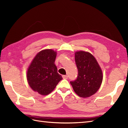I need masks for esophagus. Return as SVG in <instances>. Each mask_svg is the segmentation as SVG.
I'll list each match as a JSON object with an SVG mask.
<instances>
[{"label": "esophagus", "mask_w": 128, "mask_h": 128, "mask_svg": "<svg viewBox=\"0 0 128 128\" xmlns=\"http://www.w3.org/2000/svg\"><path fill=\"white\" fill-rule=\"evenodd\" d=\"M68 77V76L67 75H63L62 76V78L64 79H67Z\"/></svg>", "instance_id": "1"}]
</instances>
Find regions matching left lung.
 Wrapping results in <instances>:
<instances>
[{"label": "left lung", "mask_w": 128, "mask_h": 128, "mask_svg": "<svg viewBox=\"0 0 128 128\" xmlns=\"http://www.w3.org/2000/svg\"><path fill=\"white\" fill-rule=\"evenodd\" d=\"M75 58L78 76L76 80L70 81V83L78 96L89 97L96 93L101 86L103 78L102 70L90 53L76 52Z\"/></svg>", "instance_id": "obj_1"}]
</instances>
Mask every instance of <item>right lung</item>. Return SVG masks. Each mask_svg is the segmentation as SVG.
Returning a JSON list of instances; mask_svg holds the SVG:
<instances>
[{
	"mask_svg": "<svg viewBox=\"0 0 128 128\" xmlns=\"http://www.w3.org/2000/svg\"><path fill=\"white\" fill-rule=\"evenodd\" d=\"M56 52L42 50L34 58L28 69L26 78L30 88L41 95H48L62 79L54 62Z\"/></svg>",
	"mask_w": 128,
	"mask_h": 128,
	"instance_id": "right-lung-1",
	"label": "right lung"
}]
</instances>
